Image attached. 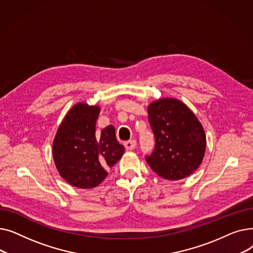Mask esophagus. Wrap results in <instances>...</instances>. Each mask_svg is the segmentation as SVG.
<instances>
[{
    "instance_id": "obj_1",
    "label": "esophagus",
    "mask_w": 253,
    "mask_h": 253,
    "mask_svg": "<svg viewBox=\"0 0 253 253\" xmlns=\"http://www.w3.org/2000/svg\"><path fill=\"white\" fill-rule=\"evenodd\" d=\"M124 145H125V148H126L127 151H132V150H134L135 147H136V140L135 139H130V140L124 142Z\"/></svg>"
}]
</instances>
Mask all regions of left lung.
<instances>
[{
	"instance_id": "1",
	"label": "left lung",
	"mask_w": 253,
	"mask_h": 253,
	"mask_svg": "<svg viewBox=\"0 0 253 253\" xmlns=\"http://www.w3.org/2000/svg\"><path fill=\"white\" fill-rule=\"evenodd\" d=\"M155 134V150L145 157L150 167L165 179L190 176L203 161L206 135L202 124L182 101L160 98L148 106Z\"/></svg>"
}]
</instances>
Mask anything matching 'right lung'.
I'll list each match as a JSON object with an SVG mask.
<instances>
[{"label": "right lung", "instance_id": "add662e5", "mask_svg": "<svg viewBox=\"0 0 253 253\" xmlns=\"http://www.w3.org/2000/svg\"><path fill=\"white\" fill-rule=\"evenodd\" d=\"M98 105L75 104L60 123L53 140V160L60 176L79 189L95 188L122 158L125 148L114 126L96 132Z\"/></svg>", "mask_w": 253, "mask_h": 253}]
</instances>
